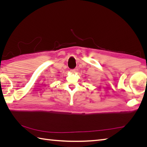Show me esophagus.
I'll return each instance as SVG.
<instances>
[{
  "label": "esophagus",
  "mask_w": 147,
  "mask_h": 147,
  "mask_svg": "<svg viewBox=\"0 0 147 147\" xmlns=\"http://www.w3.org/2000/svg\"><path fill=\"white\" fill-rule=\"evenodd\" d=\"M77 71V69H71L70 70V72L72 73H75Z\"/></svg>",
  "instance_id": "esophagus-1"
}]
</instances>
